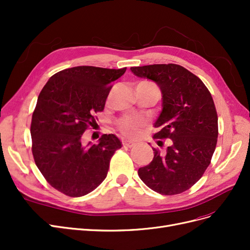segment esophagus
<instances>
[{
    "label": "esophagus",
    "mask_w": 250,
    "mask_h": 250,
    "mask_svg": "<svg viewBox=\"0 0 250 250\" xmlns=\"http://www.w3.org/2000/svg\"><path fill=\"white\" fill-rule=\"evenodd\" d=\"M123 145L125 147H127V148H131V147H133L135 145V143H133L132 141H129V140H124L123 141Z\"/></svg>",
    "instance_id": "34e87169"
}]
</instances>
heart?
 <instances>
[{
    "instance_id": "heart-1",
    "label": "heart",
    "mask_w": 250,
    "mask_h": 250,
    "mask_svg": "<svg viewBox=\"0 0 250 250\" xmlns=\"http://www.w3.org/2000/svg\"><path fill=\"white\" fill-rule=\"evenodd\" d=\"M144 83H147L149 85H154L153 83H151L149 81H144ZM142 126V120L137 118H125L119 122V128L121 132L129 138H134L139 135Z\"/></svg>"
}]
</instances>
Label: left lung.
<instances>
[{
    "label": "left lung",
    "instance_id": "left-lung-1",
    "mask_svg": "<svg viewBox=\"0 0 250 250\" xmlns=\"http://www.w3.org/2000/svg\"><path fill=\"white\" fill-rule=\"evenodd\" d=\"M130 70L161 88L163 109L153 138L170 139L165 150L153 148L152 162L139 169V176L162 195L183 193L202 177L216 149L218 116L213 98L204 83L181 65L150 64Z\"/></svg>",
    "mask_w": 250,
    "mask_h": 250
}]
</instances>
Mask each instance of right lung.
<instances>
[{
	"instance_id": "1",
	"label": "right lung",
	"mask_w": 250,
	"mask_h": 250,
	"mask_svg": "<svg viewBox=\"0 0 250 250\" xmlns=\"http://www.w3.org/2000/svg\"><path fill=\"white\" fill-rule=\"evenodd\" d=\"M125 72L126 67H70L53 75L37 98L30 128L34 162L48 183L66 196L94 191L122 147L115 134H103L99 144H84L82 134L94 126L111 83Z\"/></svg>"
}]
</instances>
